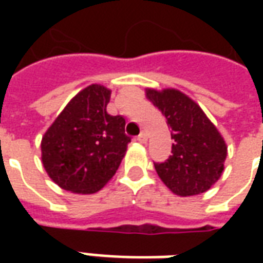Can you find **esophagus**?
<instances>
[{"label":"esophagus","instance_id":"1","mask_svg":"<svg viewBox=\"0 0 263 263\" xmlns=\"http://www.w3.org/2000/svg\"><path fill=\"white\" fill-rule=\"evenodd\" d=\"M138 141H139L141 143H146V141H148V135H146L145 132L139 134V135H138Z\"/></svg>","mask_w":263,"mask_h":263}]
</instances>
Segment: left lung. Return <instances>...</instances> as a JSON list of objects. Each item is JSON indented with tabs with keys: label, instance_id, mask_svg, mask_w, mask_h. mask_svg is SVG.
I'll return each mask as SVG.
<instances>
[{
	"label": "left lung",
	"instance_id": "left-lung-1",
	"mask_svg": "<svg viewBox=\"0 0 263 263\" xmlns=\"http://www.w3.org/2000/svg\"><path fill=\"white\" fill-rule=\"evenodd\" d=\"M146 98L172 129V155L155 163L160 180L180 197L207 192L224 171L227 145L196 101L176 88H146Z\"/></svg>",
	"mask_w": 263,
	"mask_h": 263
}]
</instances>
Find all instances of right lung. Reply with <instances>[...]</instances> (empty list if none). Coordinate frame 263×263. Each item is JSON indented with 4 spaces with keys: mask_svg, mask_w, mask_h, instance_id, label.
<instances>
[{
    "mask_svg": "<svg viewBox=\"0 0 263 263\" xmlns=\"http://www.w3.org/2000/svg\"><path fill=\"white\" fill-rule=\"evenodd\" d=\"M111 90L91 84L71 98L41 143L42 163L59 187L91 194L107 184L120 167L131 138L125 120L109 115Z\"/></svg>",
    "mask_w": 263,
    "mask_h": 263,
    "instance_id": "obj_1",
    "label": "right lung"
}]
</instances>
